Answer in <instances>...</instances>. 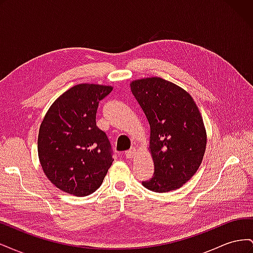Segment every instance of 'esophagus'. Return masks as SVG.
Masks as SVG:
<instances>
[{
    "label": "esophagus",
    "mask_w": 253,
    "mask_h": 253,
    "mask_svg": "<svg viewBox=\"0 0 253 253\" xmlns=\"http://www.w3.org/2000/svg\"><path fill=\"white\" fill-rule=\"evenodd\" d=\"M135 154H136V149L132 148V149H129L128 151L126 152V158H133L135 156Z\"/></svg>",
    "instance_id": "1"
}]
</instances>
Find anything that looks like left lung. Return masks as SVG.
I'll list each match as a JSON object with an SVG mask.
<instances>
[{"mask_svg":"<svg viewBox=\"0 0 253 253\" xmlns=\"http://www.w3.org/2000/svg\"><path fill=\"white\" fill-rule=\"evenodd\" d=\"M131 90L151 128L154 175L142 185L158 193L178 189L195 174L205 154L202 115L186 90L162 78L135 80Z\"/></svg>","mask_w":253,"mask_h":253,"instance_id":"1","label":"left lung"}]
</instances>
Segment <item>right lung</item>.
<instances>
[{"label": "right lung", "instance_id": "obj_1", "mask_svg": "<svg viewBox=\"0 0 253 253\" xmlns=\"http://www.w3.org/2000/svg\"><path fill=\"white\" fill-rule=\"evenodd\" d=\"M113 87L78 84L52 103L42 121L38 153L47 178L60 190L86 196L101 186L113 163L106 134L96 125L100 100Z\"/></svg>", "mask_w": 253, "mask_h": 253}]
</instances>
